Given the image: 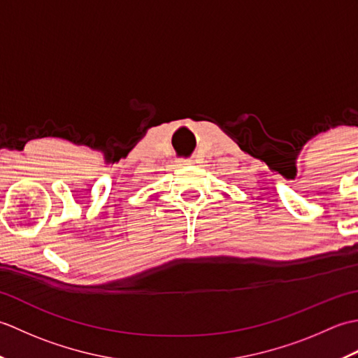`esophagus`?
Here are the masks:
<instances>
[{"instance_id": "1", "label": "esophagus", "mask_w": 358, "mask_h": 358, "mask_svg": "<svg viewBox=\"0 0 358 358\" xmlns=\"http://www.w3.org/2000/svg\"><path fill=\"white\" fill-rule=\"evenodd\" d=\"M192 162L191 159H186V158H180L178 159V166H187V164H191Z\"/></svg>"}]
</instances>
